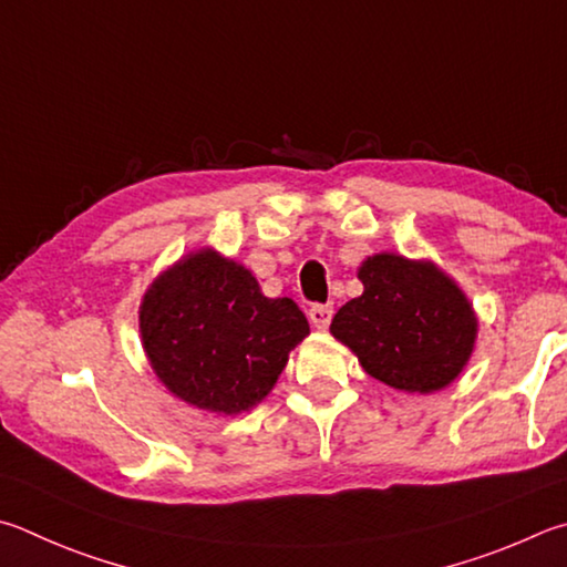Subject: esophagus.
I'll return each instance as SVG.
<instances>
[{
  "mask_svg": "<svg viewBox=\"0 0 567 567\" xmlns=\"http://www.w3.org/2000/svg\"><path fill=\"white\" fill-rule=\"evenodd\" d=\"M332 315H334L332 305H312L310 307V322L317 329H327L329 322H332Z\"/></svg>",
  "mask_w": 567,
  "mask_h": 567,
  "instance_id": "obj_1",
  "label": "esophagus"
}]
</instances>
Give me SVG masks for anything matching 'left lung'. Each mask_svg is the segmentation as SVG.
Wrapping results in <instances>:
<instances>
[{"label":"left lung","mask_w":567,"mask_h":567,"mask_svg":"<svg viewBox=\"0 0 567 567\" xmlns=\"http://www.w3.org/2000/svg\"><path fill=\"white\" fill-rule=\"evenodd\" d=\"M364 292L332 319V332L369 377L409 394H431L463 372L478 322L461 287L434 262L394 252L359 267Z\"/></svg>","instance_id":"obj_1"}]
</instances>
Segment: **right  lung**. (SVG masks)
Returning <instances> with one entry per match:
<instances>
[{"label":"right lung","mask_w":567,"mask_h":567,"mask_svg":"<svg viewBox=\"0 0 567 567\" xmlns=\"http://www.w3.org/2000/svg\"><path fill=\"white\" fill-rule=\"evenodd\" d=\"M138 324L153 372L171 394L228 416L260 404L310 334L290 297H265L250 270L210 248L153 280Z\"/></svg>","instance_id":"obj_1"}]
</instances>
